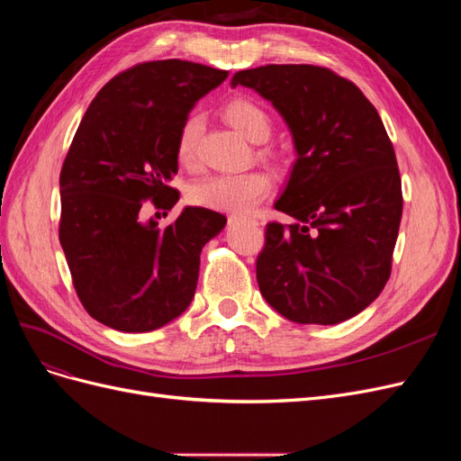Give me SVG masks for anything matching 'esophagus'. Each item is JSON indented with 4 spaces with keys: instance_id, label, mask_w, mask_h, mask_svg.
Listing matches in <instances>:
<instances>
[{
    "instance_id": "esophagus-1",
    "label": "esophagus",
    "mask_w": 461,
    "mask_h": 461,
    "mask_svg": "<svg viewBox=\"0 0 461 461\" xmlns=\"http://www.w3.org/2000/svg\"><path fill=\"white\" fill-rule=\"evenodd\" d=\"M230 221L234 222V221H254V219H249V217H246V215H230ZM256 222V221H254Z\"/></svg>"
}]
</instances>
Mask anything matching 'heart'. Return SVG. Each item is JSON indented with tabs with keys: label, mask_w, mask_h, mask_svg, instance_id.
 Segmentation results:
<instances>
[{
	"label": "heart",
	"mask_w": 461,
	"mask_h": 461,
	"mask_svg": "<svg viewBox=\"0 0 461 461\" xmlns=\"http://www.w3.org/2000/svg\"><path fill=\"white\" fill-rule=\"evenodd\" d=\"M222 115L230 127L249 142L267 140L273 131L271 115L263 105L239 95L222 107ZM202 132V119L190 115L180 124L176 134V159L190 169L196 163V148ZM271 190V178L261 171H246L236 175H212L200 178L188 188L192 203L225 209V212H249Z\"/></svg>",
	"instance_id": "heart-1"
}]
</instances>
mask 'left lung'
Here are the masks:
<instances>
[{
    "label": "left lung",
    "instance_id": "left-lung-1",
    "mask_svg": "<svg viewBox=\"0 0 461 461\" xmlns=\"http://www.w3.org/2000/svg\"><path fill=\"white\" fill-rule=\"evenodd\" d=\"M281 113L296 161L275 202L256 275L263 298L302 325H337L381 294L402 219V183L384 124L354 82L315 65L239 71Z\"/></svg>",
    "mask_w": 461,
    "mask_h": 461
}]
</instances>
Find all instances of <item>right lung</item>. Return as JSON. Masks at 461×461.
Here are the masks:
<instances>
[{
	"instance_id": "1",
	"label": "right lung",
	"mask_w": 461,
	"mask_h": 461,
	"mask_svg": "<svg viewBox=\"0 0 461 461\" xmlns=\"http://www.w3.org/2000/svg\"><path fill=\"white\" fill-rule=\"evenodd\" d=\"M229 71L165 59L134 65L97 92L63 163L59 242L85 310L122 332H149L186 312L202 248L227 217L186 205L169 227L142 202L171 209L176 134Z\"/></svg>"
}]
</instances>
